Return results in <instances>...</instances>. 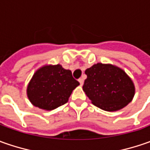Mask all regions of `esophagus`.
I'll return each instance as SVG.
<instances>
[{
  "mask_svg": "<svg viewBox=\"0 0 150 150\" xmlns=\"http://www.w3.org/2000/svg\"><path fill=\"white\" fill-rule=\"evenodd\" d=\"M78 82L80 83V85H81V86H83V82H84L83 78H79V79H78Z\"/></svg>",
  "mask_w": 150,
  "mask_h": 150,
  "instance_id": "1",
  "label": "esophagus"
}]
</instances>
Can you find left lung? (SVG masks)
I'll return each instance as SVG.
<instances>
[{"label": "left lung", "mask_w": 150, "mask_h": 150, "mask_svg": "<svg viewBox=\"0 0 150 150\" xmlns=\"http://www.w3.org/2000/svg\"><path fill=\"white\" fill-rule=\"evenodd\" d=\"M83 89L92 103L108 112L118 111L133 100L135 87L133 80L118 67L98 62L86 69Z\"/></svg>", "instance_id": "left-lung-1"}]
</instances>
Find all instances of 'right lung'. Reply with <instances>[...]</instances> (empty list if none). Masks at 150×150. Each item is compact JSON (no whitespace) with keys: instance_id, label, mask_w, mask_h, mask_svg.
<instances>
[{"instance_id":"1","label":"right lung","mask_w":150,"mask_h":150,"mask_svg":"<svg viewBox=\"0 0 150 150\" xmlns=\"http://www.w3.org/2000/svg\"><path fill=\"white\" fill-rule=\"evenodd\" d=\"M78 85L70 70L60 64H47L34 72L27 85L26 95L33 106L50 111L66 103Z\"/></svg>"}]
</instances>
